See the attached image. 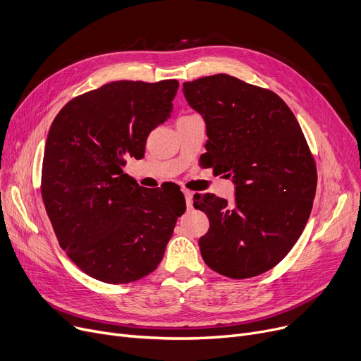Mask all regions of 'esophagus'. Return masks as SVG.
<instances>
[{"label": "esophagus", "mask_w": 361, "mask_h": 361, "mask_svg": "<svg viewBox=\"0 0 361 361\" xmlns=\"http://www.w3.org/2000/svg\"><path fill=\"white\" fill-rule=\"evenodd\" d=\"M183 193H184V196H185L187 207H188V209H192V207H193V192L187 190V188H183Z\"/></svg>", "instance_id": "1"}]
</instances>
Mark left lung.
<instances>
[{"label": "left lung", "mask_w": 361, "mask_h": 361, "mask_svg": "<svg viewBox=\"0 0 361 361\" xmlns=\"http://www.w3.org/2000/svg\"><path fill=\"white\" fill-rule=\"evenodd\" d=\"M206 123L204 159L233 177L235 199L195 195L209 218L199 238L204 263L244 279L272 269L288 255L309 221L317 171L293 111L276 93L228 74L183 85Z\"/></svg>", "instance_id": "obj_1"}]
</instances>
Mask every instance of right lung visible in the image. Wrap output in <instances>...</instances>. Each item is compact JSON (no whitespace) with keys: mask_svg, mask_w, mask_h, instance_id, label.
<instances>
[{"mask_svg":"<svg viewBox=\"0 0 361 361\" xmlns=\"http://www.w3.org/2000/svg\"><path fill=\"white\" fill-rule=\"evenodd\" d=\"M177 89L176 79L111 82L73 98L51 124L42 200L61 249L94 279L128 283L154 272L185 211L181 192L143 188L123 171L127 158H143Z\"/></svg>","mask_w":361,"mask_h":361,"instance_id":"add662e5","label":"right lung"}]
</instances>
